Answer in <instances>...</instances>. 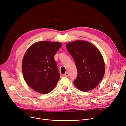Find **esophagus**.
Masks as SVG:
<instances>
[{
  "label": "esophagus",
  "mask_w": 126,
  "mask_h": 126,
  "mask_svg": "<svg viewBox=\"0 0 126 126\" xmlns=\"http://www.w3.org/2000/svg\"><path fill=\"white\" fill-rule=\"evenodd\" d=\"M64 76L65 77H68L69 76V73L68 72H66L65 74H64Z\"/></svg>",
  "instance_id": "esophagus-1"
}]
</instances>
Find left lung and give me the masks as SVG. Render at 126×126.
Returning <instances> with one entry per match:
<instances>
[{
	"label": "left lung",
	"instance_id": "left-lung-1",
	"mask_svg": "<svg viewBox=\"0 0 126 126\" xmlns=\"http://www.w3.org/2000/svg\"><path fill=\"white\" fill-rule=\"evenodd\" d=\"M66 46L78 70L77 78L73 82L75 86L83 92L96 88L103 79L105 70L99 50L86 41L77 40L68 43Z\"/></svg>",
	"mask_w": 126,
	"mask_h": 126
}]
</instances>
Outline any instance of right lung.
<instances>
[{"mask_svg":"<svg viewBox=\"0 0 126 126\" xmlns=\"http://www.w3.org/2000/svg\"><path fill=\"white\" fill-rule=\"evenodd\" d=\"M62 46L59 42L39 41L31 45L23 59V77L28 85L38 93L52 91L59 79L54 56Z\"/></svg>","mask_w":126,"mask_h":126,"instance_id":"add662e5","label":"right lung"}]
</instances>
